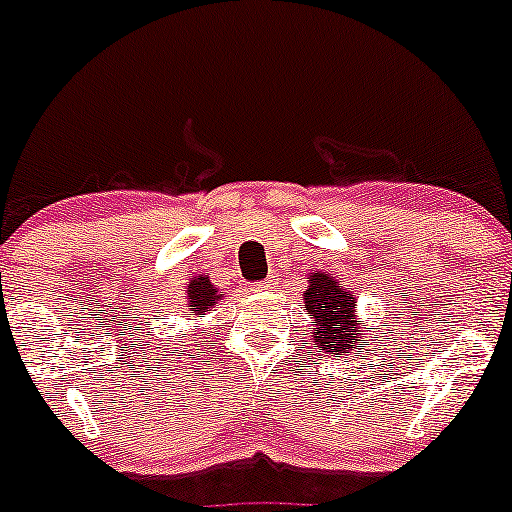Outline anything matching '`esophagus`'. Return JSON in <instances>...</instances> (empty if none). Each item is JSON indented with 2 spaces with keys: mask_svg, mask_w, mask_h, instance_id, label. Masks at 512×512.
I'll return each instance as SVG.
<instances>
[{
  "mask_svg": "<svg viewBox=\"0 0 512 512\" xmlns=\"http://www.w3.org/2000/svg\"><path fill=\"white\" fill-rule=\"evenodd\" d=\"M275 287V282L272 280H265V282H257V285H252V292H267V289Z\"/></svg>",
  "mask_w": 512,
  "mask_h": 512,
  "instance_id": "1",
  "label": "esophagus"
}]
</instances>
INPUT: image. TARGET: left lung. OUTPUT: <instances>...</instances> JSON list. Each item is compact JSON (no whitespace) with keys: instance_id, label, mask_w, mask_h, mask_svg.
<instances>
[{"instance_id":"left-lung-1","label":"left lung","mask_w":512,"mask_h":512,"mask_svg":"<svg viewBox=\"0 0 512 512\" xmlns=\"http://www.w3.org/2000/svg\"><path fill=\"white\" fill-rule=\"evenodd\" d=\"M304 309L312 319V339L327 354H354L359 344H369L364 332L369 324H359L356 294L339 285L332 275L312 270L307 275Z\"/></svg>"}]
</instances>
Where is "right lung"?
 Instances as JSON below:
<instances>
[{
	"mask_svg": "<svg viewBox=\"0 0 512 512\" xmlns=\"http://www.w3.org/2000/svg\"><path fill=\"white\" fill-rule=\"evenodd\" d=\"M223 299L208 275H193L185 287V307L190 314H205Z\"/></svg>",
	"mask_w": 512,
	"mask_h": 512,
	"instance_id": "1",
	"label": "right lung"
}]
</instances>
